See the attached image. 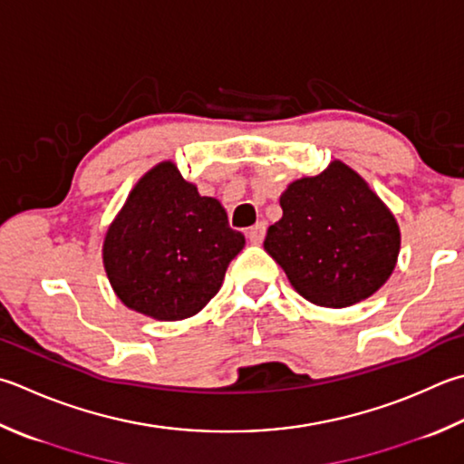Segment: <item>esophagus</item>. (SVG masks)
<instances>
[{
    "mask_svg": "<svg viewBox=\"0 0 464 464\" xmlns=\"http://www.w3.org/2000/svg\"><path fill=\"white\" fill-rule=\"evenodd\" d=\"M265 234H266V224H265V222H256V224L252 226V228L246 232L248 240H250L252 244H260L262 238H265Z\"/></svg>",
    "mask_w": 464,
    "mask_h": 464,
    "instance_id": "1",
    "label": "esophagus"
}]
</instances>
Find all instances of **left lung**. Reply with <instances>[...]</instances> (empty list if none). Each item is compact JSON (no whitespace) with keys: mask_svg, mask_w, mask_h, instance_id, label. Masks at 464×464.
<instances>
[{"mask_svg":"<svg viewBox=\"0 0 464 464\" xmlns=\"http://www.w3.org/2000/svg\"><path fill=\"white\" fill-rule=\"evenodd\" d=\"M283 218L265 250L288 283L319 307L343 309L386 285L400 255V226L360 173L334 160L281 194Z\"/></svg>","mask_w":464,"mask_h":464,"instance_id":"left-lung-1","label":"left lung"}]
</instances>
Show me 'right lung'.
Segmentation results:
<instances>
[{"label": "right lung", "instance_id": "1", "mask_svg": "<svg viewBox=\"0 0 464 464\" xmlns=\"http://www.w3.org/2000/svg\"><path fill=\"white\" fill-rule=\"evenodd\" d=\"M216 198L199 196L173 161L130 189L102 242V265L125 307L157 321L194 317L220 291L244 248Z\"/></svg>", "mask_w": 464, "mask_h": 464}]
</instances>
